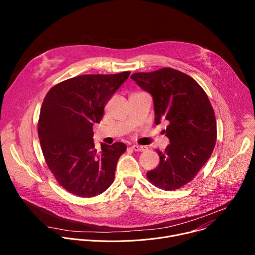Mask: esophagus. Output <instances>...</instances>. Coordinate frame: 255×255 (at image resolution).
I'll return each mask as SVG.
<instances>
[{
    "instance_id": "1",
    "label": "esophagus",
    "mask_w": 255,
    "mask_h": 255,
    "mask_svg": "<svg viewBox=\"0 0 255 255\" xmlns=\"http://www.w3.org/2000/svg\"><path fill=\"white\" fill-rule=\"evenodd\" d=\"M131 148H132L134 151H140V152L145 151V150L147 149L146 146H140V145H132Z\"/></svg>"
}]
</instances>
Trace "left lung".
Wrapping results in <instances>:
<instances>
[{
    "label": "left lung",
    "mask_w": 255,
    "mask_h": 255,
    "mask_svg": "<svg viewBox=\"0 0 255 255\" xmlns=\"http://www.w3.org/2000/svg\"><path fill=\"white\" fill-rule=\"evenodd\" d=\"M153 98L154 122L168 121L163 132L170 143L156 152L160 161L146 175L159 189L173 191L197 175L211 157L217 140L213 107L202 87L190 76L170 67L130 77Z\"/></svg>",
    "instance_id": "8db88e82"
}]
</instances>
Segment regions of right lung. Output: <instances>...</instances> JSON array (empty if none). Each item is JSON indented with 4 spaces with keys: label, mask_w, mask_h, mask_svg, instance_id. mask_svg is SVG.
<instances>
[{
    "label": "right lung",
    "mask_w": 255,
    "mask_h": 255,
    "mask_svg": "<svg viewBox=\"0 0 255 255\" xmlns=\"http://www.w3.org/2000/svg\"><path fill=\"white\" fill-rule=\"evenodd\" d=\"M130 71L116 75H84L52 87L41 106L38 136L48 168L67 192L83 198L104 193L115 177L126 145L102 143L97 150L93 124Z\"/></svg>",
    "instance_id": "obj_1"
}]
</instances>
